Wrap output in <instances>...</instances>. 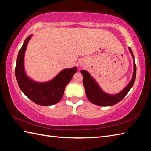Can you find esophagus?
Here are the masks:
<instances>
[{
  "label": "esophagus",
  "instance_id": "obj_1",
  "mask_svg": "<svg viewBox=\"0 0 151 151\" xmlns=\"http://www.w3.org/2000/svg\"><path fill=\"white\" fill-rule=\"evenodd\" d=\"M85 60H82L80 61V62H79V65H80L81 66H84V65H85Z\"/></svg>",
  "mask_w": 151,
  "mask_h": 151
}]
</instances>
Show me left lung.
<instances>
[{"instance_id": "obj_1", "label": "left lung", "mask_w": 151, "mask_h": 151, "mask_svg": "<svg viewBox=\"0 0 151 151\" xmlns=\"http://www.w3.org/2000/svg\"><path fill=\"white\" fill-rule=\"evenodd\" d=\"M130 52L134 59V72L132 78L130 83L123 90L116 94H109L102 90L96 81L92 77L90 74L86 70H82L81 73L83 76V85L85 86L86 95L90 102L96 105L101 106H112L119 103L127 95L129 91L133 86L135 78H136V65H135L134 57L131 48H129Z\"/></svg>"}]
</instances>
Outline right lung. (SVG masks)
Instances as JSON below:
<instances>
[{
  "label": "right lung",
  "mask_w": 151,
  "mask_h": 151,
  "mask_svg": "<svg viewBox=\"0 0 151 151\" xmlns=\"http://www.w3.org/2000/svg\"><path fill=\"white\" fill-rule=\"evenodd\" d=\"M32 35H29L22 45L17 58L15 75L20 90L35 103L50 106L59 102L63 96L66 86L76 73L77 68H65L55 77L46 83H37L27 76L24 68V57L27 47Z\"/></svg>",
  "instance_id": "add662e5"
}]
</instances>
